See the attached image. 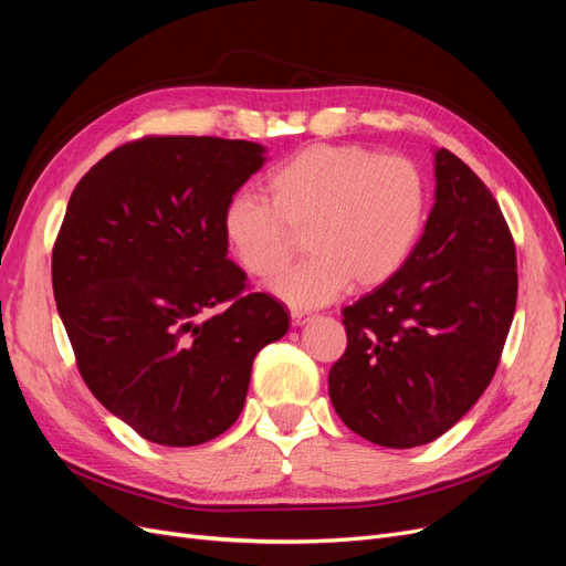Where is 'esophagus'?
Instances as JSON below:
<instances>
[{
    "label": "esophagus",
    "mask_w": 566,
    "mask_h": 566,
    "mask_svg": "<svg viewBox=\"0 0 566 566\" xmlns=\"http://www.w3.org/2000/svg\"><path fill=\"white\" fill-rule=\"evenodd\" d=\"M290 321H293V325H304V323L312 321V316L304 314V312H293V314H290Z\"/></svg>",
    "instance_id": "obj_1"
}]
</instances>
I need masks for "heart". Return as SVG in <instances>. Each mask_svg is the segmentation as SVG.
Here are the masks:
<instances>
[{
  "label": "heart",
  "instance_id": "b5f03b06",
  "mask_svg": "<svg viewBox=\"0 0 566 566\" xmlns=\"http://www.w3.org/2000/svg\"><path fill=\"white\" fill-rule=\"evenodd\" d=\"M264 196L235 193L221 214V235L248 273L269 279L304 231L312 254L269 283L283 302L312 310L345 293L352 281H389L413 250L427 205L420 167L364 146H306L264 181Z\"/></svg>",
  "mask_w": 566,
  "mask_h": 566
}]
</instances>
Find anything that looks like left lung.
I'll return each mask as SVG.
<instances>
[{
	"label": "left lung",
	"instance_id": "obj_1",
	"mask_svg": "<svg viewBox=\"0 0 566 566\" xmlns=\"http://www.w3.org/2000/svg\"><path fill=\"white\" fill-rule=\"evenodd\" d=\"M434 205L403 266L342 312L347 352L331 401L387 449L430 443L489 387L517 304V254L484 181L434 150Z\"/></svg>",
	"mask_w": 566,
	"mask_h": 566
}]
</instances>
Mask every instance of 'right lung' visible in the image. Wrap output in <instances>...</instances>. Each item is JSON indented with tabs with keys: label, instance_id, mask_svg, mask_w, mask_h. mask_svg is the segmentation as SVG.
<instances>
[{
	"label": "right lung",
	"instance_id": "add662e5",
	"mask_svg": "<svg viewBox=\"0 0 566 566\" xmlns=\"http://www.w3.org/2000/svg\"><path fill=\"white\" fill-rule=\"evenodd\" d=\"M264 153L241 139L146 136L98 160L67 200L51 283L82 380L160 447L224 434L254 356L287 333L283 304L245 293L221 235L229 198Z\"/></svg>",
	"mask_w": 566,
	"mask_h": 566
}]
</instances>
